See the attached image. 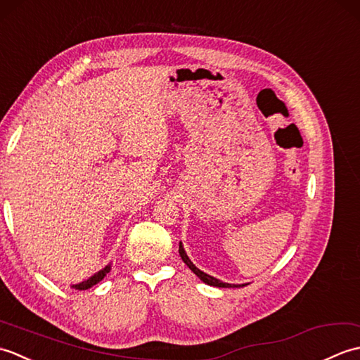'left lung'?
I'll use <instances>...</instances> for the list:
<instances>
[{
  "mask_svg": "<svg viewBox=\"0 0 360 360\" xmlns=\"http://www.w3.org/2000/svg\"><path fill=\"white\" fill-rule=\"evenodd\" d=\"M179 255H181V258H182V262H184V263L190 267V269L193 271V274L196 275V277L200 278L201 281H204L205 285L215 286V288H243V286H246V285H232V283L221 281V280H218V278H215V277H212V275L202 272L201 269H198V267L193 264L192 259L188 258L187 252L184 250V246H182V243H179Z\"/></svg>",
  "mask_w": 360,
  "mask_h": 360,
  "instance_id": "1",
  "label": "left lung"
}]
</instances>
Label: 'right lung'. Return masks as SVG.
Listing matches in <instances>:
<instances>
[{
	"instance_id": "obj_1",
	"label": "right lung",
	"mask_w": 360,
	"mask_h": 360,
	"mask_svg": "<svg viewBox=\"0 0 360 360\" xmlns=\"http://www.w3.org/2000/svg\"><path fill=\"white\" fill-rule=\"evenodd\" d=\"M110 271H111V263L106 264V266L103 267V269L97 271L94 275H91V277H89L88 280L80 281V283H77V285H72L71 288H72V289H77V290H86V289H89V288H93L94 285H97L98 281H102V280L106 277V274H108Z\"/></svg>"
}]
</instances>
